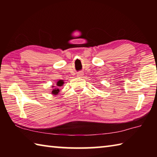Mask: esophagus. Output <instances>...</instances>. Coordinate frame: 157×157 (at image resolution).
<instances>
[{"instance_id": "esophagus-1", "label": "esophagus", "mask_w": 157, "mask_h": 157, "mask_svg": "<svg viewBox=\"0 0 157 157\" xmlns=\"http://www.w3.org/2000/svg\"><path fill=\"white\" fill-rule=\"evenodd\" d=\"M83 75H84V74H83V73H78V75H77V77H79V78H82V77L83 76Z\"/></svg>"}]
</instances>
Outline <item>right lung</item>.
I'll return each mask as SVG.
<instances>
[{
	"mask_svg": "<svg viewBox=\"0 0 157 157\" xmlns=\"http://www.w3.org/2000/svg\"><path fill=\"white\" fill-rule=\"evenodd\" d=\"M63 80H59L57 82V84H56V85H57V86H60V87H61V86L63 84ZM59 92V88L53 89L52 91V93L53 94H57Z\"/></svg>",
	"mask_w": 157,
	"mask_h": 157,
	"instance_id": "add662e5",
	"label": "right lung"
}]
</instances>
